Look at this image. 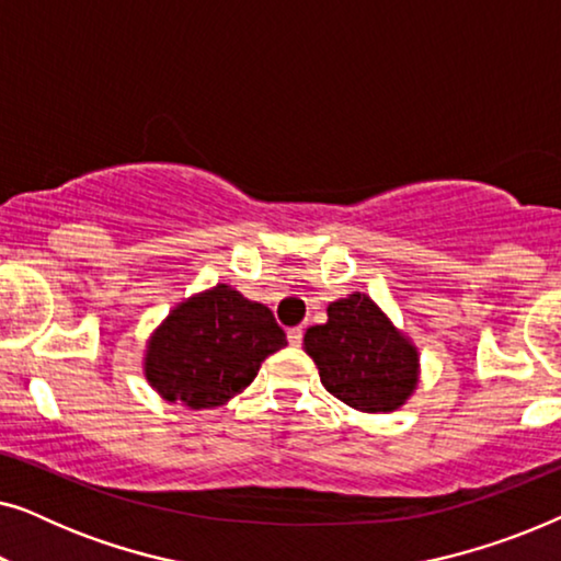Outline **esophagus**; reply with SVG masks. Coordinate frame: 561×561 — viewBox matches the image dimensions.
Instances as JSON below:
<instances>
[{"instance_id": "obj_1", "label": "esophagus", "mask_w": 561, "mask_h": 561, "mask_svg": "<svg viewBox=\"0 0 561 561\" xmlns=\"http://www.w3.org/2000/svg\"><path fill=\"white\" fill-rule=\"evenodd\" d=\"M301 340H304V329L301 327L288 329V342L294 344V347H298V344H301Z\"/></svg>"}]
</instances>
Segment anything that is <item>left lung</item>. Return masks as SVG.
Masks as SVG:
<instances>
[{
  "label": "left lung",
  "mask_w": 561,
  "mask_h": 561,
  "mask_svg": "<svg viewBox=\"0 0 561 561\" xmlns=\"http://www.w3.org/2000/svg\"><path fill=\"white\" fill-rule=\"evenodd\" d=\"M304 350L321 386L363 413L398 411L419 386V347L359 290L327 306V324L306 329Z\"/></svg>",
  "instance_id": "8db88e82"
}]
</instances>
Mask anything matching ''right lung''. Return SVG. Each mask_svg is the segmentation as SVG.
I'll return each instance as SVG.
<instances>
[{
  "label": "right lung",
  "instance_id": "obj_1",
  "mask_svg": "<svg viewBox=\"0 0 561 561\" xmlns=\"http://www.w3.org/2000/svg\"><path fill=\"white\" fill-rule=\"evenodd\" d=\"M267 306L217 283L175 304L150 334L142 370L168 403L219 409L255 380L260 365L286 347Z\"/></svg>",
  "mask_w": 561,
  "mask_h": 561
}]
</instances>
